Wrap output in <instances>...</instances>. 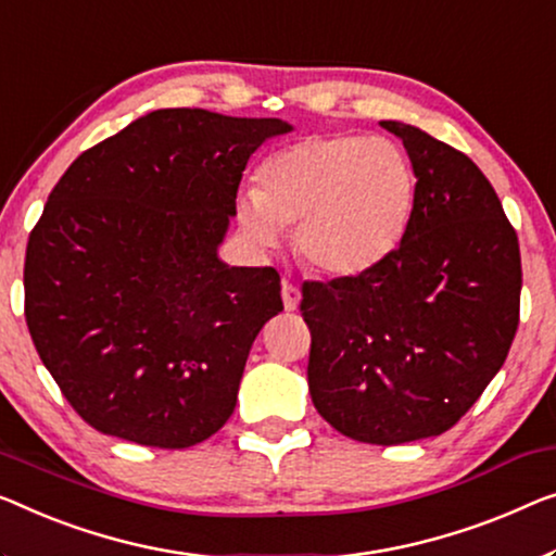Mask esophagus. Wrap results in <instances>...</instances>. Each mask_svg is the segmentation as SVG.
Returning <instances> with one entry per match:
<instances>
[{
  "label": "esophagus",
  "instance_id": "34e87169",
  "mask_svg": "<svg viewBox=\"0 0 556 556\" xmlns=\"http://www.w3.org/2000/svg\"><path fill=\"white\" fill-rule=\"evenodd\" d=\"M300 300H302L300 287L292 285V281H289V279L281 281V302H285V309L287 312H294L296 306H300Z\"/></svg>",
  "mask_w": 556,
  "mask_h": 556
}]
</instances>
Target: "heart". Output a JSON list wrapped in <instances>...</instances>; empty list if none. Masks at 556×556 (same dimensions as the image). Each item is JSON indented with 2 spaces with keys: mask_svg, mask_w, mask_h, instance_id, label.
I'll use <instances>...</instances> for the list:
<instances>
[{
  "mask_svg": "<svg viewBox=\"0 0 556 556\" xmlns=\"http://www.w3.org/2000/svg\"><path fill=\"white\" fill-rule=\"evenodd\" d=\"M414 199V169L392 139L321 135L262 164L260 187L237 197V222L256 250L294 225V250L312 269L352 277L394 252Z\"/></svg>",
  "mask_w": 556,
  "mask_h": 556,
  "instance_id": "heart-1",
  "label": "heart"
}]
</instances>
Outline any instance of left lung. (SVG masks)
<instances>
[{"mask_svg": "<svg viewBox=\"0 0 556 556\" xmlns=\"http://www.w3.org/2000/svg\"><path fill=\"white\" fill-rule=\"evenodd\" d=\"M417 199L402 244L354 277L304 281L306 379L317 412L364 444L452 429L502 369L519 325L521 256L490 179L412 124Z\"/></svg>", "mask_w": 556, "mask_h": 556, "instance_id": "obj_1", "label": "left lung"}]
</instances>
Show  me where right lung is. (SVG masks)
<instances>
[{
  "instance_id": "add662e5",
  "label": "right lung",
  "mask_w": 556,
  "mask_h": 556,
  "mask_svg": "<svg viewBox=\"0 0 556 556\" xmlns=\"http://www.w3.org/2000/svg\"><path fill=\"white\" fill-rule=\"evenodd\" d=\"M281 119L156 110L81 152L24 260V317L97 432L185 450L225 427L252 342L279 314L271 267L217 256L247 160Z\"/></svg>"
}]
</instances>
